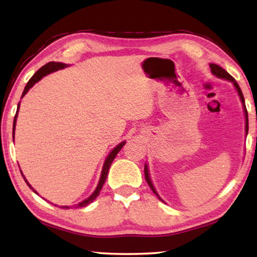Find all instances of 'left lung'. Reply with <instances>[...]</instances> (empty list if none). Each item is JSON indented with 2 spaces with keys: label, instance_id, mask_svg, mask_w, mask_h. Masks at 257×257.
<instances>
[{
  "label": "left lung",
  "instance_id": "1",
  "mask_svg": "<svg viewBox=\"0 0 257 257\" xmlns=\"http://www.w3.org/2000/svg\"><path fill=\"white\" fill-rule=\"evenodd\" d=\"M210 68H211V71H212L213 75H215L216 77L223 78V79H227V80H230V81L233 82V85H234V87H236V89L238 90V94H239V96H240V99H241V102H242L243 111H245V115H246V134H247V132H248V113H247V108H246V105H245V99H243V95H242V92H241L240 87H239V85L237 84V81L234 80V78H233L231 75H229V73H228L227 71H225L223 68H221V67L217 66V64H213V63L210 64ZM144 172H145V179H146V181H147V184H149V186L151 187V189L153 190V193L156 195V196L159 197L158 193H156L155 189H154V187H153V185H152V182H151L150 176H149V170H147V165H145V170H144ZM159 198H160V197H159ZM160 199H161V198H160ZM161 201H162V199H161Z\"/></svg>",
  "mask_w": 257,
  "mask_h": 257
}]
</instances>
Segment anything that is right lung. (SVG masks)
I'll list each match as a JSON object with an SVG mask.
<instances>
[{
    "label": "right lung",
    "mask_w": 257,
    "mask_h": 257,
    "mask_svg": "<svg viewBox=\"0 0 257 257\" xmlns=\"http://www.w3.org/2000/svg\"><path fill=\"white\" fill-rule=\"evenodd\" d=\"M64 67H67L64 63H59V62H49V63H46L45 66H43V67L40 69V70H37L36 72H35V75H34L32 78H30L29 81L27 82V85H26V87H25V90H24V93H23V96H25V94H27L29 88H32V87H33L35 84H36V82H37L38 80H41L43 77H44L45 75H47V73L53 72V71H55V70H59V69H63ZM18 111H19V105H18ZM18 111H17V113H16L15 121H14V138H15V127H16V120H17V115H18ZM123 145H124V142L121 143V144H119L118 146H116L115 149L111 152L110 155H108L107 158H106V161H105V163H104V167H103V171H102L101 179H99V182H98V185H97V188L95 189V191L93 193L92 196L88 197L87 199H85L84 202L77 204V205H75L73 207H76V208H77V207H84V206L88 205V204L92 203V202L94 201V199L98 196L99 191H101L102 187H103V185H104V182H105V180H106L107 172H108V169H110V165H111V163L113 162V160H114L116 154H118L119 152H120V150L122 149ZM24 179H25V177H24ZM25 181L27 182V185L29 186V188L33 189V187L28 184V181L26 180V179H25ZM34 191H35V190H34ZM62 208H70V207H69V206H62ZM71 208H72V207H71Z\"/></svg>",
    "instance_id": "obj_1"
}]
</instances>
